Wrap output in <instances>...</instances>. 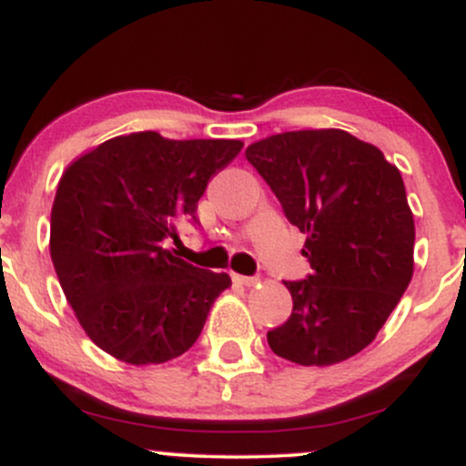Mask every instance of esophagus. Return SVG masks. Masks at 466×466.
Segmentation results:
<instances>
[{
  "label": "esophagus",
  "mask_w": 466,
  "mask_h": 466,
  "mask_svg": "<svg viewBox=\"0 0 466 466\" xmlns=\"http://www.w3.org/2000/svg\"><path fill=\"white\" fill-rule=\"evenodd\" d=\"M232 280H234V282H238V285L251 287V285H256V280H258V278H256V276H240V274H232Z\"/></svg>",
  "instance_id": "34e87169"
}]
</instances>
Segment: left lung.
Listing matches in <instances>:
<instances>
[{"label":"left lung","instance_id":"obj_1","mask_svg":"<svg viewBox=\"0 0 466 466\" xmlns=\"http://www.w3.org/2000/svg\"><path fill=\"white\" fill-rule=\"evenodd\" d=\"M245 157L307 234L311 265L304 280H285L293 311L267 333L269 349L300 366L349 360L377 337L414 274V217L399 168L341 129L278 133Z\"/></svg>","mask_w":466,"mask_h":466}]
</instances>
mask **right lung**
<instances>
[{"label":"right lung","instance_id":"right-lung-1","mask_svg":"<svg viewBox=\"0 0 466 466\" xmlns=\"http://www.w3.org/2000/svg\"><path fill=\"white\" fill-rule=\"evenodd\" d=\"M243 148L238 140H168L140 131L106 140L58 181L50 254L80 326L116 360L144 366L184 355L228 274L186 263L168 238L195 226L197 201Z\"/></svg>","mask_w":466,"mask_h":466}]
</instances>
